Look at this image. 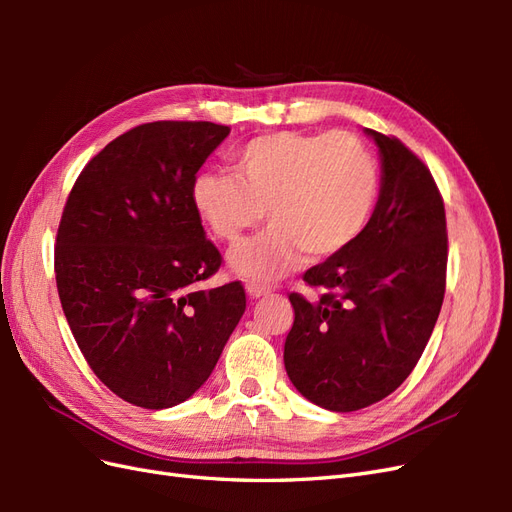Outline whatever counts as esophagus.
Wrapping results in <instances>:
<instances>
[{
  "label": "esophagus",
  "instance_id": "34e87169",
  "mask_svg": "<svg viewBox=\"0 0 512 512\" xmlns=\"http://www.w3.org/2000/svg\"><path fill=\"white\" fill-rule=\"evenodd\" d=\"M245 290H247V294H250V297H254V299L267 297V294L271 292V288H267V286H260V284H247V286H245Z\"/></svg>",
  "mask_w": 512,
  "mask_h": 512
}]
</instances>
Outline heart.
<instances>
[{
	"label": "heart",
	"instance_id": "obj_1",
	"mask_svg": "<svg viewBox=\"0 0 512 512\" xmlns=\"http://www.w3.org/2000/svg\"><path fill=\"white\" fill-rule=\"evenodd\" d=\"M232 177L192 181L196 215L213 237L235 243L265 211L271 228L230 252V269L267 282L301 262L329 260L361 237L380 196V166L352 132H271L230 158Z\"/></svg>",
	"mask_w": 512,
	"mask_h": 512
}]
</instances>
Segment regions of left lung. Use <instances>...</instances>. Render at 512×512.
I'll return each mask as SVG.
<instances>
[{"instance_id": "left-lung-1", "label": "left lung", "mask_w": 512, "mask_h": 512, "mask_svg": "<svg viewBox=\"0 0 512 512\" xmlns=\"http://www.w3.org/2000/svg\"><path fill=\"white\" fill-rule=\"evenodd\" d=\"M365 132L382 158L376 209L348 250L305 271L316 301L288 294V378L333 412L367 408L399 389L421 359L446 290V213L436 181L399 138Z\"/></svg>"}]
</instances>
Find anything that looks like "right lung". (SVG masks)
I'll list each match as a JSON object with an SVG mask.
<instances>
[{
    "label": "right lung",
    "instance_id": "1",
    "mask_svg": "<svg viewBox=\"0 0 512 512\" xmlns=\"http://www.w3.org/2000/svg\"><path fill=\"white\" fill-rule=\"evenodd\" d=\"M228 132L211 121L136 126L87 162L61 213V307L91 371L132 406L192 397L245 312L241 282L196 288L222 254L190 188Z\"/></svg>",
    "mask_w": 512,
    "mask_h": 512
}]
</instances>
